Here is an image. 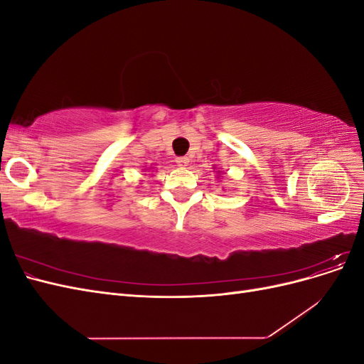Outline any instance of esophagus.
Returning a JSON list of instances; mask_svg holds the SVG:
<instances>
[{
	"instance_id": "34e87169",
	"label": "esophagus",
	"mask_w": 364,
	"mask_h": 364,
	"mask_svg": "<svg viewBox=\"0 0 364 364\" xmlns=\"http://www.w3.org/2000/svg\"><path fill=\"white\" fill-rule=\"evenodd\" d=\"M176 164H178L179 167H186V165L190 164V159L186 156H179V158H176Z\"/></svg>"
}]
</instances>
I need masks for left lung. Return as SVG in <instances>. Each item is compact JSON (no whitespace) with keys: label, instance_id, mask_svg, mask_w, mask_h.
<instances>
[{"label":"left lung","instance_id":"8db88e82","mask_svg":"<svg viewBox=\"0 0 364 364\" xmlns=\"http://www.w3.org/2000/svg\"><path fill=\"white\" fill-rule=\"evenodd\" d=\"M215 168V167H214ZM217 174H225V173H220V171H217Z\"/></svg>","mask_w":364,"mask_h":364}]
</instances>
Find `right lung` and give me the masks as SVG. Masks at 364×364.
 I'll list each match as a JSON object with an SVG mask.
<instances>
[{
	"mask_svg": "<svg viewBox=\"0 0 364 364\" xmlns=\"http://www.w3.org/2000/svg\"><path fill=\"white\" fill-rule=\"evenodd\" d=\"M146 170H149V168H146Z\"/></svg>",
	"mask_w": 364,
	"mask_h": 364,
	"instance_id": "1",
	"label": "right lung"
}]
</instances>
